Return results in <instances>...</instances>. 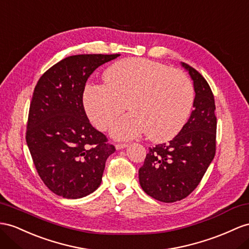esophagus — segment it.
I'll list each match as a JSON object with an SVG mask.
<instances>
[{
    "label": "esophagus",
    "mask_w": 249,
    "mask_h": 249,
    "mask_svg": "<svg viewBox=\"0 0 249 249\" xmlns=\"http://www.w3.org/2000/svg\"><path fill=\"white\" fill-rule=\"evenodd\" d=\"M127 146H128V144H125V143H118V144H116V149H118V150H120V149H123V148H125V147H127Z\"/></svg>",
    "instance_id": "esophagus-1"
}]
</instances>
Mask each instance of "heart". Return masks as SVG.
I'll return each mask as SVG.
<instances>
[{
  "mask_svg": "<svg viewBox=\"0 0 249 249\" xmlns=\"http://www.w3.org/2000/svg\"><path fill=\"white\" fill-rule=\"evenodd\" d=\"M105 84L88 85L83 94L87 116L101 130L114 125L112 135L129 140L146 131L157 142L178 135L194 104V89L178 69L143 58L118 61L104 73Z\"/></svg>",
  "mask_w": 249,
  "mask_h": 249,
  "instance_id": "obj_1",
  "label": "heart"
}]
</instances>
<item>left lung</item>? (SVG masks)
Wrapping results in <instances>:
<instances>
[{
  "instance_id": "left-lung-1",
  "label": "left lung",
  "mask_w": 249,
  "mask_h": 249,
  "mask_svg": "<svg viewBox=\"0 0 249 249\" xmlns=\"http://www.w3.org/2000/svg\"><path fill=\"white\" fill-rule=\"evenodd\" d=\"M182 66L194 81L195 109L171 141L149 147L143 166L139 169L142 189L165 203L181 201L193 193L215 155L213 93L197 70L186 63H182Z\"/></svg>"
}]
</instances>
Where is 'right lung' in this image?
<instances>
[{
    "instance_id": "add662e5",
    "label": "right lung",
    "mask_w": 249,
    "mask_h": 249,
    "mask_svg": "<svg viewBox=\"0 0 249 249\" xmlns=\"http://www.w3.org/2000/svg\"><path fill=\"white\" fill-rule=\"evenodd\" d=\"M120 54H76L54 64L37 81L30 102L26 142L44 184L60 196L79 199L102 182L116 151L89 122L85 84L95 69Z\"/></svg>"
}]
</instances>
